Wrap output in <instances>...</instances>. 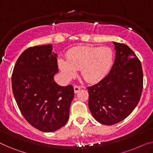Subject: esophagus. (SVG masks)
Listing matches in <instances>:
<instances>
[{"label":"esophagus","mask_w":153,"mask_h":153,"mask_svg":"<svg viewBox=\"0 0 153 153\" xmlns=\"http://www.w3.org/2000/svg\"><path fill=\"white\" fill-rule=\"evenodd\" d=\"M81 86H77V85H76L74 86V92L75 93H77L78 91L81 89Z\"/></svg>","instance_id":"esophagus-1"}]
</instances>
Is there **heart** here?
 <instances>
[{"label": "heart", "instance_id": "heart-1", "mask_svg": "<svg viewBox=\"0 0 153 153\" xmlns=\"http://www.w3.org/2000/svg\"><path fill=\"white\" fill-rule=\"evenodd\" d=\"M67 60L60 58L58 66L67 78L81 69V74L86 82H97L104 78L113 65V53L107 47L82 46L73 48L67 52Z\"/></svg>", "mask_w": 153, "mask_h": 153}]
</instances>
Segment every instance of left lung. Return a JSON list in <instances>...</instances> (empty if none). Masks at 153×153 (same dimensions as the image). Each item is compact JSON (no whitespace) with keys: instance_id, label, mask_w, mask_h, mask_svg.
<instances>
[{"instance_id":"left-lung-1","label":"left lung","mask_w":153,"mask_h":153,"mask_svg":"<svg viewBox=\"0 0 153 153\" xmlns=\"http://www.w3.org/2000/svg\"><path fill=\"white\" fill-rule=\"evenodd\" d=\"M115 60L109 74L88 86V108L93 117L105 125L121 122L140 102L143 90L142 64L131 48L113 42Z\"/></svg>"}]
</instances>
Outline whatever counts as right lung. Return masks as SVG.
<instances>
[{
  "mask_svg": "<svg viewBox=\"0 0 153 153\" xmlns=\"http://www.w3.org/2000/svg\"><path fill=\"white\" fill-rule=\"evenodd\" d=\"M57 57L51 45L29 47L18 58L11 75L20 113L31 126L47 133L67 124L74 97V86H61L53 80L58 72Z\"/></svg>",
  "mask_w": 153,
  "mask_h": 153,
  "instance_id": "add662e5",
  "label": "right lung"
}]
</instances>
